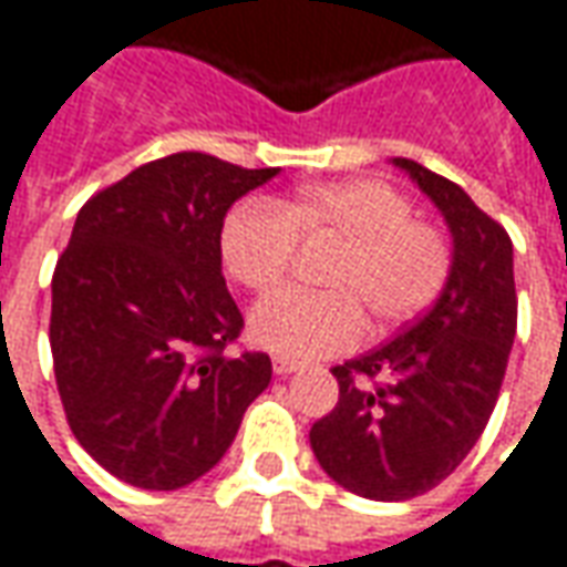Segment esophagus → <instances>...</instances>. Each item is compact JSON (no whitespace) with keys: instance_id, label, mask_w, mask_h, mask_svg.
Masks as SVG:
<instances>
[{"instance_id":"1","label":"esophagus","mask_w":567,"mask_h":567,"mask_svg":"<svg viewBox=\"0 0 567 567\" xmlns=\"http://www.w3.org/2000/svg\"><path fill=\"white\" fill-rule=\"evenodd\" d=\"M301 363L298 361H288V358H272V370L279 373V377H288V373H295Z\"/></svg>"}]
</instances>
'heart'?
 <instances>
[{
    "mask_svg": "<svg viewBox=\"0 0 567 567\" xmlns=\"http://www.w3.org/2000/svg\"><path fill=\"white\" fill-rule=\"evenodd\" d=\"M298 245H339L322 269L329 291H279L250 313V339L288 361L354 348L363 313L380 329L414 320L452 272L449 238L377 178L301 187L279 204L241 200L219 228L225 272L254 295L282 285Z\"/></svg>",
    "mask_w": 567,
    "mask_h": 567,
    "instance_id": "1",
    "label": "heart"
}]
</instances>
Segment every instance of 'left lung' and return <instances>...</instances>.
<instances>
[{"label": "left lung", "mask_w": 567, "mask_h": 567, "mask_svg": "<svg viewBox=\"0 0 567 567\" xmlns=\"http://www.w3.org/2000/svg\"><path fill=\"white\" fill-rule=\"evenodd\" d=\"M440 206L452 272L392 342L332 367L339 404L310 426L320 467L348 493L404 502L440 486L493 414L517 329L512 238L455 182L395 159Z\"/></svg>", "instance_id": "8db88e82"}]
</instances>
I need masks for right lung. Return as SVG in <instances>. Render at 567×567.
I'll return each mask as SVG.
<instances>
[{"mask_svg":"<svg viewBox=\"0 0 567 567\" xmlns=\"http://www.w3.org/2000/svg\"><path fill=\"white\" fill-rule=\"evenodd\" d=\"M276 172L172 153L81 206L52 272V367L74 440L112 477L141 489L204 477L272 380L264 351L225 354L245 317L219 228Z\"/></svg>","mask_w":567,"mask_h":567,"instance_id":"right-lung-1","label":"right lung"}]
</instances>
